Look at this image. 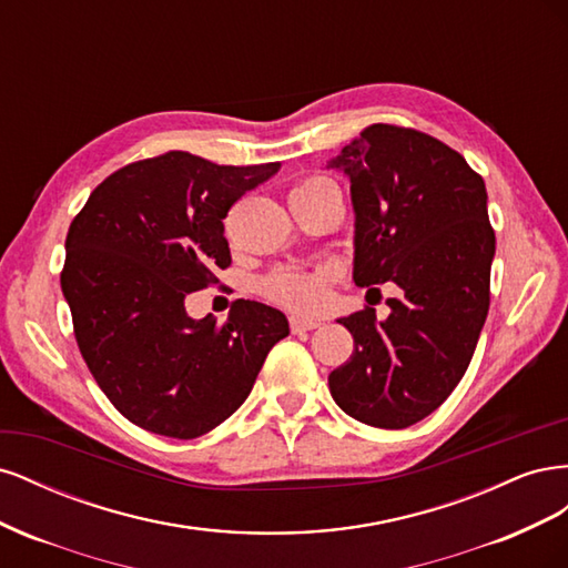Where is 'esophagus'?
<instances>
[{
    "instance_id": "esophagus-1",
    "label": "esophagus",
    "mask_w": 568,
    "mask_h": 568,
    "mask_svg": "<svg viewBox=\"0 0 568 568\" xmlns=\"http://www.w3.org/2000/svg\"><path fill=\"white\" fill-rule=\"evenodd\" d=\"M288 324H291V332H294V334H303V332H313V329H317V326H322V320L294 315V317L288 320Z\"/></svg>"
}]
</instances>
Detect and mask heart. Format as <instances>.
Segmentation results:
<instances>
[{
    "instance_id": "heart-1",
    "label": "heart",
    "mask_w": 568,
    "mask_h": 568,
    "mask_svg": "<svg viewBox=\"0 0 568 568\" xmlns=\"http://www.w3.org/2000/svg\"><path fill=\"white\" fill-rule=\"evenodd\" d=\"M317 180H307L305 184ZM326 282L329 270H280L265 280V294L296 311H315L326 298Z\"/></svg>"
}]
</instances>
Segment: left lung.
Here are the masks:
<instances>
[{"instance_id": "1", "label": "left lung", "mask_w": 568, "mask_h": 568, "mask_svg": "<svg viewBox=\"0 0 568 568\" xmlns=\"http://www.w3.org/2000/svg\"><path fill=\"white\" fill-rule=\"evenodd\" d=\"M351 180L353 282H393L398 298L338 317L355 351L329 374L353 419L405 428L432 415L467 372L490 305L495 232L488 194L455 149L376 123L326 161Z\"/></svg>"}]
</instances>
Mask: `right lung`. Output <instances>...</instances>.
<instances>
[{"label": "right lung", "mask_w": 568, "mask_h": 568, "mask_svg": "<svg viewBox=\"0 0 568 568\" xmlns=\"http://www.w3.org/2000/svg\"><path fill=\"white\" fill-rule=\"evenodd\" d=\"M280 168L170 151L115 170L71 222L61 288L80 353L120 415L151 434H209L288 336L284 313L257 301H236L222 324L184 307L232 263L222 225L232 203Z\"/></svg>", "instance_id": "obj_1"}]
</instances>
